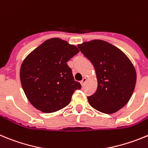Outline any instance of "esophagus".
<instances>
[{"mask_svg":"<svg viewBox=\"0 0 148 148\" xmlns=\"http://www.w3.org/2000/svg\"><path fill=\"white\" fill-rule=\"evenodd\" d=\"M86 78H84L83 79H82V81H81V86H84V84L86 83Z\"/></svg>","mask_w":148,"mask_h":148,"instance_id":"esophagus-1","label":"esophagus"}]
</instances>
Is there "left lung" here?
<instances>
[{
    "label": "left lung",
    "mask_w": 148,
    "mask_h": 148,
    "mask_svg": "<svg viewBox=\"0 0 148 148\" xmlns=\"http://www.w3.org/2000/svg\"><path fill=\"white\" fill-rule=\"evenodd\" d=\"M94 66L97 88L87 97L91 106L104 114H113L126 105L134 92L136 73L125 54L113 45L94 40L78 45Z\"/></svg>",
    "instance_id": "obj_1"
}]
</instances>
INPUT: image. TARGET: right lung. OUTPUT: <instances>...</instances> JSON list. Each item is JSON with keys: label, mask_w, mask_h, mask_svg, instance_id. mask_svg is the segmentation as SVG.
Here are the masks:
<instances>
[{"label": "right lung", "mask_w": 148, "mask_h": 148, "mask_svg": "<svg viewBox=\"0 0 148 148\" xmlns=\"http://www.w3.org/2000/svg\"><path fill=\"white\" fill-rule=\"evenodd\" d=\"M79 52L67 41L52 38L30 53L21 64L22 87L36 109L52 113L67 106L76 89L81 88L73 78L67 62Z\"/></svg>", "instance_id": "right-lung-1"}]
</instances>
